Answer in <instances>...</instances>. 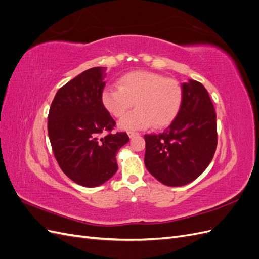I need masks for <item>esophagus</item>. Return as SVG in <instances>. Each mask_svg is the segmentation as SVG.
Masks as SVG:
<instances>
[{"mask_svg":"<svg viewBox=\"0 0 259 259\" xmlns=\"http://www.w3.org/2000/svg\"><path fill=\"white\" fill-rule=\"evenodd\" d=\"M127 134H128L130 138H133V137H135V136H138V135H139L137 132H133V131H131V132H127Z\"/></svg>","mask_w":259,"mask_h":259,"instance_id":"34e87169","label":"esophagus"}]
</instances>
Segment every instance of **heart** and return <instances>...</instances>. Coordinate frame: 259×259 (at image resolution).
I'll return each mask as SVG.
<instances>
[{
  "mask_svg": "<svg viewBox=\"0 0 259 259\" xmlns=\"http://www.w3.org/2000/svg\"><path fill=\"white\" fill-rule=\"evenodd\" d=\"M119 88L107 86L101 103L114 117H122L135 105L136 109L119 122L124 131L166 126L177 115L183 101V89L176 80L150 71H131L117 80Z\"/></svg>",
  "mask_w": 259,
  "mask_h": 259,
  "instance_id": "heart-1",
  "label": "heart"
}]
</instances>
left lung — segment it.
<instances>
[{"instance_id": "left-lung-1", "label": "left lung", "mask_w": 259, "mask_h": 259, "mask_svg": "<svg viewBox=\"0 0 259 259\" xmlns=\"http://www.w3.org/2000/svg\"><path fill=\"white\" fill-rule=\"evenodd\" d=\"M183 101L169 126L159 135H145V165L169 187L197 179L213 159L217 146L216 112L206 89L189 80L182 84Z\"/></svg>"}]
</instances>
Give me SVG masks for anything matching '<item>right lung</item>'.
<instances>
[{"label":"right lung","mask_w":259,"mask_h":259,"mask_svg":"<svg viewBox=\"0 0 259 259\" xmlns=\"http://www.w3.org/2000/svg\"><path fill=\"white\" fill-rule=\"evenodd\" d=\"M105 77V67L75 76L58 90L49 112V137L61 170L89 188L116 173L115 154L130 140L126 133H111L115 121L101 103Z\"/></svg>","instance_id":"obj_1"}]
</instances>
